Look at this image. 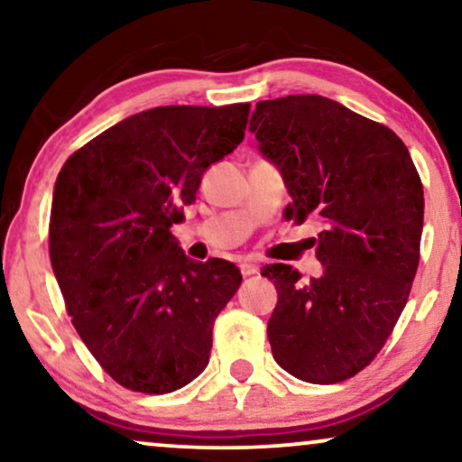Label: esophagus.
Here are the masks:
<instances>
[{
    "instance_id": "esophagus-1",
    "label": "esophagus",
    "mask_w": 462,
    "mask_h": 462,
    "mask_svg": "<svg viewBox=\"0 0 462 462\" xmlns=\"http://www.w3.org/2000/svg\"><path fill=\"white\" fill-rule=\"evenodd\" d=\"M239 271H242V275L244 277H248V275H254V273H258V267H256V263L254 261H242L239 263Z\"/></svg>"
}]
</instances>
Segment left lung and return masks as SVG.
<instances>
[{"label":"left lung","instance_id":"8db88e82","mask_svg":"<svg viewBox=\"0 0 462 462\" xmlns=\"http://www.w3.org/2000/svg\"><path fill=\"white\" fill-rule=\"evenodd\" d=\"M250 132L286 180L283 218L324 225L321 277L263 267L277 288L271 351L300 381L343 383L376 357L408 302L425 214L420 176L393 130L318 94L261 100Z\"/></svg>","mask_w":462,"mask_h":462}]
</instances>
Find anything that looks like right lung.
I'll list each match as a JSON object with an SVG mask.
<instances>
[{
    "label": "right lung",
    "instance_id": "obj_1",
    "mask_svg": "<svg viewBox=\"0 0 462 462\" xmlns=\"http://www.w3.org/2000/svg\"><path fill=\"white\" fill-rule=\"evenodd\" d=\"M250 103L155 106L111 125L65 162L50 261L71 324L122 387L163 395L210 359L214 319L242 273L191 261L172 236L201 174L244 141Z\"/></svg>",
    "mask_w": 462,
    "mask_h": 462
}]
</instances>
